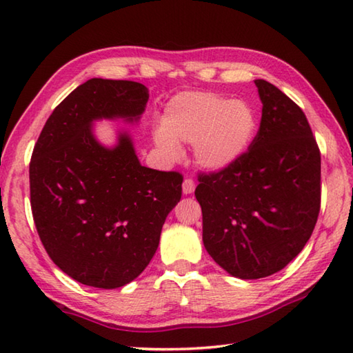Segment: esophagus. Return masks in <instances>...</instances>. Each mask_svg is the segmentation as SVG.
Segmentation results:
<instances>
[{"label": "esophagus", "mask_w": 353, "mask_h": 353, "mask_svg": "<svg viewBox=\"0 0 353 353\" xmlns=\"http://www.w3.org/2000/svg\"><path fill=\"white\" fill-rule=\"evenodd\" d=\"M182 190H183V194H192L194 190H196V182L192 181V179H185L183 181V185H182Z\"/></svg>", "instance_id": "34e87169"}]
</instances>
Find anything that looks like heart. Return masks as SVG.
Returning <instances> with one entry per match:
<instances>
[{"mask_svg":"<svg viewBox=\"0 0 353 353\" xmlns=\"http://www.w3.org/2000/svg\"><path fill=\"white\" fill-rule=\"evenodd\" d=\"M256 124V114L244 100L212 92H182L167 104L153 139L171 161L182 153L179 142H192L201 167L224 170L249 150Z\"/></svg>","mask_w":353,"mask_h":353,"instance_id":"obj_1","label":"heart"}]
</instances>
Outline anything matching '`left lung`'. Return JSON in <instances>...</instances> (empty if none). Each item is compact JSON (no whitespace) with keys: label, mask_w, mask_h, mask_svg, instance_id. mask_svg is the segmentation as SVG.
Here are the masks:
<instances>
[{"label":"left lung","mask_w":353,"mask_h":353,"mask_svg":"<svg viewBox=\"0 0 353 353\" xmlns=\"http://www.w3.org/2000/svg\"><path fill=\"white\" fill-rule=\"evenodd\" d=\"M262 103L256 137L230 167L199 174L203 244L239 279L287 267L316 228L320 150L303 110L281 89L254 80Z\"/></svg>","instance_id":"1"}]
</instances>
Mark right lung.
I'll return each instance as SVG.
<instances>
[{"label": "right lung", "instance_id": "right-lung-1", "mask_svg": "<svg viewBox=\"0 0 353 353\" xmlns=\"http://www.w3.org/2000/svg\"><path fill=\"white\" fill-rule=\"evenodd\" d=\"M148 89L91 79L52 110L30 161V203L52 262L88 287L114 290L144 272L165 219L182 197L177 171L142 167L127 132L112 148L92 121H138Z\"/></svg>", "mask_w": 353, "mask_h": 353}]
</instances>
